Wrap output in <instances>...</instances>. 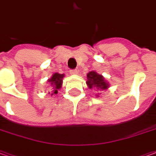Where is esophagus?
I'll return each instance as SVG.
<instances>
[{"mask_svg":"<svg viewBox=\"0 0 156 156\" xmlns=\"http://www.w3.org/2000/svg\"><path fill=\"white\" fill-rule=\"evenodd\" d=\"M70 74L71 75H77V74H78V70H71L70 71Z\"/></svg>","mask_w":156,"mask_h":156,"instance_id":"34e87169","label":"esophagus"}]
</instances>
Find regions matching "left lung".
<instances>
[{
  "mask_svg": "<svg viewBox=\"0 0 156 156\" xmlns=\"http://www.w3.org/2000/svg\"><path fill=\"white\" fill-rule=\"evenodd\" d=\"M86 84L88 86L89 89H94L97 94H95V96L98 98L100 97V94H101L102 91L106 90L110 87L109 83L105 78L102 76L101 74L97 73L94 71H91L87 73V82Z\"/></svg>",
  "mask_w": 156,
  "mask_h": 156,
  "instance_id": "1",
  "label": "left lung"
}]
</instances>
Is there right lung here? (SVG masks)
I'll use <instances>...</instances> for the list:
<instances>
[{
	"instance_id": "right-lung-1",
	"label": "right lung",
	"mask_w": 156,
	"mask_h": 156,
	"mask_svg": "<svg viewBox=\"0 0 156 156\" xmlns=\"http://www.w3.org/2000/svg\"><path fill=\"white\" fill-rule=\"evenodd\" d=\"M64 77H65L64 74L55 73L51 76V78L48 79L47 82L49 83V88H50L49 94H51V95H55L58 93V90L62 88V79Z\"/></svg>"
}]
</instances>
